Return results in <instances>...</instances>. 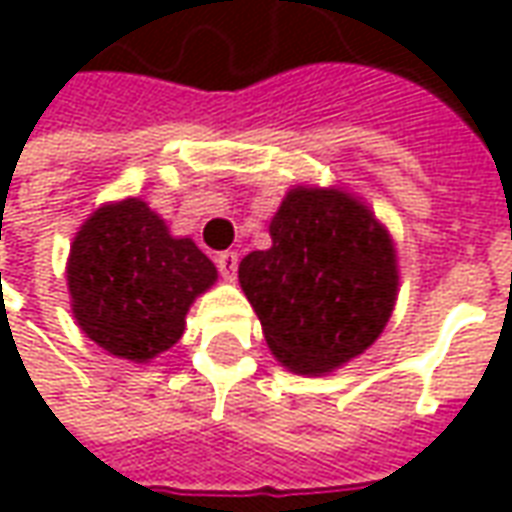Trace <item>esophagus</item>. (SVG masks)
Masks as SVG:
<instances>
[{
  "label": "esophagus",
  "instance_id": "esophagus-1",
  "mask_svg": "<svg viewBox=\"0 0 512 512\" xmlns=\"http://www.w3.org/2000/svg\"><path fill=\"white\" fill-rule=\"evenodd\" d=\"M216 268H219V274H222L224 279H233L235 268H238V255H235V252H222V255H216Z\"/></svg>",
  "mask_w": 512,
  "mask_h": 512
}]
</instances>
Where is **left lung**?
<instances>
[{
	"mask_svg": "<svg viewBox=\"0 0 512 512\" xmlns=\"http://www.w3.org/2000/svg\"><path fill=\"white\" fill-rule=\"evenodd\" d=\"M271 249L238 266L268 348L293 373H329L376 343L397 296L395 246L362 202L293 189L271 219Z\"/></svg>",
	"mask_w": 512,
	"mask_h": 512,
	"instance_id": "1",
	"label": "left lung"
}]
</instances>
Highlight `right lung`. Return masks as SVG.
Masks as SVG:
<instances>
[{"label":"right lung","mask_w":512,"mask_h":512,"mask_svg":"<svg viewBox=\"0 0 512 512\" xmlns=\"http://www.w3.org/2000/svg\"><path fill=\"white\" fill-rule=\"evenodd\" d=\"M213 282L211 260L191 238H172L142 200L95 211L68 260L76 323L93 343L131 362L178 343L191 301Z\"/></svg>","instance_id":"obj_1"}]
</instances>
